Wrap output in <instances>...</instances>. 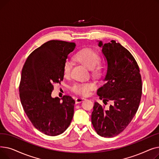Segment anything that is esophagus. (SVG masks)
<instances>
[{
  "label": "esophagus",
  "mask_w": 159,
  "mask_h": 159,
  "mask_svg": "<svg viewBox=\"0 0 159 159\" xmlns=\"http://www.w3.org/2000/svg\"><path fill=\"white\" fill-rule=\"evenodd\" d=\"M86 100L85 98H83V97H77L76 99H75V103L78 104V103H80L82 102H83Z\"/></svg>",
  "instance_id": "obj_1"
}]
</instances>
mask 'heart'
Returning <instances> with one entry per match:
<instances>
[{
    "label": "heart",
    "mask_w": 159,
    "mask_h": 159,
    "mask_svg": "<svg viewBox=\"0 0 159 159\" xmlns=\"http://www.w3.org/2000/svg\"><path fill=\"white\" fill-rule=\"evenodd\" d=\"M75 58L85 66L88 69L91 70V71L94 75H98L100 73V67L98 65L101 61V57L91 49H83L79 51L75 55ZM71 63L66 61L63 66V75L66 77H68L71 73ZM95 88V84L91 82H83V83H75L71 88L74 93L82 96L88 95L90 91Z\"/></svg>",
    "instance_id": "1"
}]
</instances>
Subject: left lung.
<instances>
[{
  "label": "left lung",
  "instance_id": "8db88e82",
  "mask_svg": "<svg viewBox=\"0 0 159 159\" xmlns=\"http://www.w3.org/2000/svg\"><path fill=\"white\" fill-rule=\"evenodd\" d=\"M98 46L107 63L104 84L97 90L103 102L111 101L110 109L95 102L91 123L100 136L113 137L124 130L136 114L142 95L139 67L131 53L120 43L111 40Z\"/></svg>",
  "mask_w": 159,
  "mask_h": 159
}]
</instances>
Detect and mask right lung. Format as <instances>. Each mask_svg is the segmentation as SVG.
Listing matches in <instances>:
<instances>
[{
  "label": "right lung",
  "mask_w": 159,
  "mask_h": 159,
  "mask_svg": "<svg viewBox=\"0 0 159 159\" xmlns=\"http://www.w3.org/2000/svg\"><path fill=\"white\" fill-rule=\"evenodd\" d=\"M74 43L52 40L35 49L22 70L19 95L28 119L40 132L57 136L68 128L74 113L75 101L64 95L52 98L53 84L64 79L63 66L75 48Z\"/></svg>",
  "instance_id": "obj_1"
}]
</instances>
